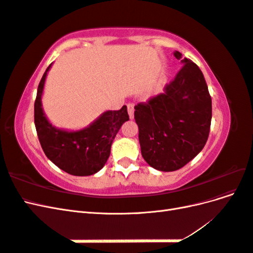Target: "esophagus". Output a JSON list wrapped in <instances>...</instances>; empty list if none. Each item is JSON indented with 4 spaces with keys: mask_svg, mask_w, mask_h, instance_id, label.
Returning a JSON list of instances; mask_svg holds the SVG:
<instances>
[{
    "mask_svg": "<svg viewBox=\"0 0 253 253\" xmlns=\"http://www.w3.org/2000/svg\"><path fill=\"white\" fill-rule=\"evenodd\" d=\"M127 113H128V116L131 119L134 118V104L133 103H127Z\"/></svg>",
    "mask_w": 253,
    "mask_h": 253,
    "instance_id": "1",
    "label": "esophagus"
}]
</instances>
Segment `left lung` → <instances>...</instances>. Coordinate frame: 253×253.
Returning a JSON list of instances; mask_svg holds the SVG:
<instances>
[{"label": "left lung", "mask_w": 253, "mask_h": 253, "mask_svg": "<svg viewBox=\"0 0 253 253\" xmlns=\"http://www.w3.org/2000/svg\"><path fill=\"white\" fill-rule=\"evenodd\" d=\"M174 56L182 67L165 91L135 106L143 159L164 172L180 169L200 153L208 140L212 101L204 75L194 62Z\"/></svg>", "instance_id": "obj_1"}]
</instances>
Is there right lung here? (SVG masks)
Wrapping results in <instances>:
<instances>
[{
  "instance_id": "1",
  "label": "right lung",
  "mask_w": 253,
  "mask_h": 253,
  "mask_svg": "<svg viewBox=\"0 0 253 253\" xmlns=\"http://www.w3.org/2000/svg\"><path fill=\"white\" fill-rule=\"evenodd\" d=\"M51 64L39 83L35 101L38 138L45 155L61 170L75 176L93 175L105 165L115 136L124 122L129 119L126 106L124 105L119 111L104 112L93 124L80 131L55 127L45 116L41 101L45 79Z\"/></svg>"
}]
</instances>
